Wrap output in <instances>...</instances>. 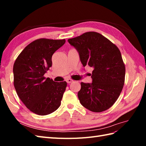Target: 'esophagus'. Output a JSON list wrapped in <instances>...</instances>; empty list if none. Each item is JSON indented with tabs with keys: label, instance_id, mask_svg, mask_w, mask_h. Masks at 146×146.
<instances>
[{
	"label": "esophagus",
	"instance_id": "esophagus-1",
	"mask_svg": "<svg viewBox=\"0 0 146 146\" xmlns=\"http://www.w3.org/2000/svg\"><path fill=\"white\" fill-rule=\"evenodd\" d=\"M73 82V80H72V79H70V78H68L67 80H66V82L67 83H71V82Z\"/></svg>",
	"mask_w": 146,
	"mask_h": 146
}]
</instances>
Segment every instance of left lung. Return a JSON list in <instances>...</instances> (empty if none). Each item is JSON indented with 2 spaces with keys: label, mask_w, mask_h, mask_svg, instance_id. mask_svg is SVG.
I'll list each match as a JSON object with an SVG mask.
<instances>
[{
  "label": "left lung",
  "mask_w": 146,
  "mask_h": 146,
  "mask_svg": "<svg viewBox=\"0 0 146 146\" xmlns=\"http://www.w3.org/2000/svg\"><path fill=\"white\" fill-rule=\"evenodd\" d=\"M78 51L83 66L92 67V83H81L78 97L83 107L94 112L110 108L125 82V66L117 46L101 34L86 32L68 39Z\"/></svg>",
  "instance_id": "obj_1"
}]
</instances>
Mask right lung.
I'll return each mask as SVG.
<instances>
[{"mask_svg": "<svg viewBox=\"0 0 146 146\" xmlns=\"http://www.w3.org/2000/svg\"><path fill=\"white\" fill-rule=\"evenodd\" d=\"M66 40L41 38L31 42L19 54L14 66V85L21 100L39 115L60 107L66 82H55L44 76L52 66V56Z\"/></svg>", "mask_w": 146, "mask_h": 146, "instance_id": "add662e5", "label": "right lung"}]
</instances>
